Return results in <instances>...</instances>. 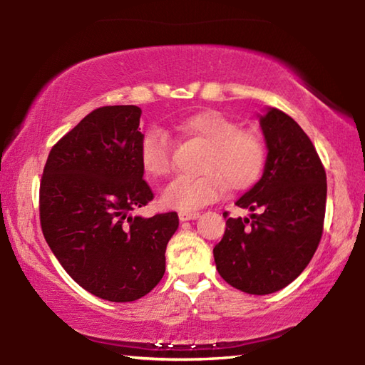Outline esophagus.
<instances>
[{
    "mask_svg": "<svg viewBox=\"0 0 365 365\" xmlns=\"http://www.w3.org/2000/svg\"><path fill=\"white\" fill-rule=\"evenodd\" d=\"M200 216V212L196 211H180L178 212V219L180 221H192V219H196Z\"/></svg>",
    "mask_w": 365,
    "mask_h": 365,
    "instance_id": "obj_1",
    "label": "esophagus"
}]
</instances>
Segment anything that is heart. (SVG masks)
Masks as SVG:
<instances>
[{
	"label": "heart",
	"instance_id": "heart-1",
	"mask_svg": "<svg viewBox=\"0 0 365 365\" xmlns=\"http://www.w3.org/2000/svg\"><path fill=\"white\" fill-rule=\"evenodd\" d=\"M178 130L203 140L206 153L198 177H178L162 192V203L172 210L193 211L221 198L225 185L242 192L255 185L266 165V148L257 133L217 110H205L185 118ZM140 160L149 177L162 178L173 170L172 143L162 130H149L140 144Z\"/></svg>",
	"mask_w": 365,
	"mask_h": 365
}]
</instances>
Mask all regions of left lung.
<instances>
[{
  "label": "left lung",
  "instance_id": "left-lung-1",
  "mask_svg": "<svg viewBox=\"0 0 365 365\" xmlns=\"http://www.w3.org/2000/svg\"><path fill=\"white\" fill-rule=\"evenodd\" d=\"M268 155L255 187L237 200L248 217H229L214 247L222 279L242 292L264 296L296 279L317 252L327 206V173L305 131L269 108L259 117Z\"/></svg>",
  "mask_w": 365,
  "mask_h": 365
}]
</instances>
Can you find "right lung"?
<instances>
[{
  "mask_svg": "<svg viewBox=\"0 0 365 365\" xmlns=\"http://www.w3.org/2000/svg\"><path fill=\"white\" fill-rule=\"evenodd\" d=\"M141 108L92 110L58 141L40 180V225L48 247L81 287L110 302H133L165 273L175 211L131 216L154 193L140 160Z\"/></svg>",
  "mask_w": 365,
  "mask_h": 365,
  "instance_id": "add662e5",
  "label": "right lung"
}]
</instances>
